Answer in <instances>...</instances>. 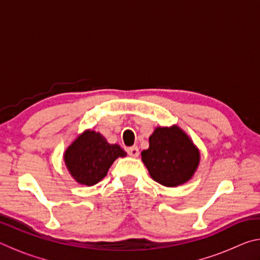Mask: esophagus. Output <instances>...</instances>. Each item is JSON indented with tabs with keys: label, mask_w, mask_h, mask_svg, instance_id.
<instances>
[{
	"label": "esophagus",
	"mask_w": 260,
	"mask_h": 260,
	"mask_svg": "<svg viewBox=\"0 0 260 260\" xmlns=\"http://www.w3.org/2000/svg\"><path fill=\"white\" fill-rule=\"evenodd\" d=\"M127 152H128V155L131 156V157H134V158H136V157H139V155H140V151H139V148L138 147H131V148H128L127 149Z\"/></svg>",
	"instance_id": "esophagus-1"
}]
</instances>
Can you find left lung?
Returning a JSON list of instances; mask_svg holds the SVG:
<instances>
[{
    "label": "left lung",
    "mask_w": 260,
    "mask_h": 260,
    "mask_svg": "<svg viewBox=\"0 0 260 260\" xmlns=\"http://www.w3.org/2000/svg\"><path fill=\"white\" fill-rule=\"evenodd\" d=\"M150 177L165 187L188 182L199 169L201 153L179 126H158L149 138V148L141 152Z\"/></svg>",
    "instance_id": "obj_1"
}]
</instances>
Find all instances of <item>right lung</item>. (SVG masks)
I'll return each instance as SVG.
<instances>
[{"instance_id": "add662e5", "label": "right lung", "mask_w": 260, "mask_h": 260, "mask_svg": "<svg viewBox=\"0 0 260 260\" xmlns=\"http://www.w3.org/2000/svg\"><path fill=\"white\" fill-rule=\"evenodd\" d=\"M126 155L120 146L110 144L99 132L86 129L67 148L64 161L78 183L90 187L104 179L117 158Z\"/></svg>"}]
</instances>
